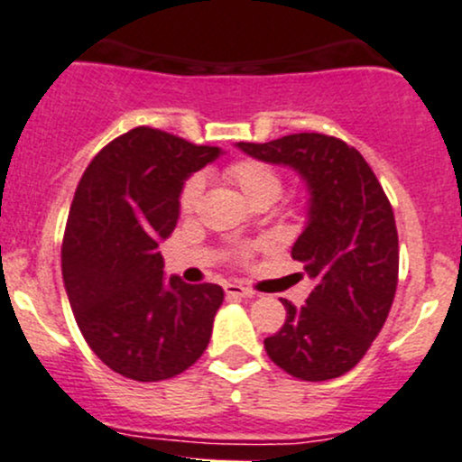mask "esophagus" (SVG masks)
<instances>
[{"label": "esophagus", "mask_w": 462, "mask_h": 462, "mask_svg": "<svg viewBox=\"0 0 462 462\" xmlns=\"http://www.w3.org/2000/svg\"><path fill=\"white\" fill-rule=\"evenodd\" d=\"M226 294L236 296V299H252V296H254V292H252L250 288H244V285H239V283H227Z\"/></svg>", "instance_id": "1"}]
</instances>
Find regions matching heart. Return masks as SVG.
I'll return each instance as SVG.
<instances>
[{"label":"heart","instance_id":"heart-1","mask_svg":"<svg viewBox=\"0 0 462 462\" xmlns=\"http://www.w3.org/2000/svg\"><path fill=\"white\" fill-rule=\"evenodd\" d=\"M227 177L241 188V192L250 199L252 203L256 201H274L281 194L283 181H281L279 170L272 168L270 163L256 162V159H241V162L232 163L227 168ZM203 188H206V179L203 174H194L186 181L181 190V210L192 212L197 208L199 199H201Z\"/></svg>","mask_w":462,"mask_h":462}]
</instances>
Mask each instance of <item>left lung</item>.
<instances>
[{
    "instance_id": "8db88e82",
    "label": "left lung",
    "mask_w": 462,
    "mask_h": 462,
    "mask_svg": "<svg viewBox=\"0 0 462 462\" xmlns=\"http://www.w3.org/2000/svg\"><path fill=\"white\" fill-rule=\"evenodd\" d=\"M236 148L290 168L308 192L292 259L314 290L300 308L281 300L288 317L263 341L265 352L300 381L343 376L365 356L394 300L398 235L390 201L363 154L341 139L299 133Z\"/></svg>"
}]
</instances>
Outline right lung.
Listing matches in <instances>:
<instances>
[{
  "label": "right lung",
  "instance_id": "add662e5",
  "mask_svg": "<svg viewBox=\"0 0 462 462\" xmlns=\"http://www.w3.org/2000/svg\"><path fill=\"white\" fill-rule=\"evenodd\" d=\"M221 154L139 125L106 145L77 186L64 288L86 343L121 376L166 381L210 343L221 285L168 279L159 245L177 227L183 183Z\"/></svg>",
  "mask_w": 462,
  "mask_h": 462
}]
</instances>
